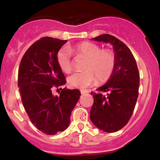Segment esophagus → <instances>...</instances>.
<instances>
[{
  "instance_id": "1",
  "label": "esophagus",
  "mask_w": 160,
  "mask_h": 160,
  "mask_svg": "<svg viewBox=\"0 0 160 160\" xmlns=\"http://www.w3.org/2000/svg\"><path fill=\"white\" fill-rule=\"evenodd\" d=\"M80 92H81L82 95H84V94H86V93H88V91H86V90H80Z\"/></svg>"
}]
</instances>
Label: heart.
I'll list each match as a JSON object with an SVG mask.
<instances>
[{
    "mask_svg": "<svg viewBox=\"0 0 160 160\" xmlns=\"http://www.w3.org/2000/svg\"><path fill=\"white\" fill-rule=\"evenodd\" d=\"M72 51L77 56L84 57L86 61L84 71L74 73L68 78L71 87L86 89L95 82H104L111 77L116 65V57L111 49H102L91 42H82L75 45ZM56 61L62 71L70 73L73 69L71 52L66 47L60 49L56 54Z\"/></svg>",
    "mask_w": 160,
    "mask_h": 160,
    "instance_id": "heart-1",
    "label": "heart"
}]
</instances>
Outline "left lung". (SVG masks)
I'll return each instance as SVG.
<instances>
[{
  "label": "left lung",
  "mask_w": 160,
  "mask_h": 160,
  "mask_svg": "<svg viewBox=\"0 0 160 160\" xmlns=\"http://www.w3.org/2000/svg\"><path fill=\"white\" fill-rule=\"evenodd\" d=\"M92 40L113 46L116 65L107 83L97 89L100 92H91L94 103L90 120L106 132H115L124 127L132 115L138 96V69L131 50L114 36L104 34ZM102 92L107 95H103Z\"/></svg>",
  "instance_id": "8db88e82"
}]
</instances>
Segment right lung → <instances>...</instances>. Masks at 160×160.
Masks as SVG:
<instances>
[{
	"label": "right lung",
	"mask_w": 160,
	"mask_h": 160,
	"mask_svg": "<svg viewBox=\"0 0 160 160\" xmlns=\"http://www.w3.org/2000/svg\"><path fill=\"white\" fill-rule=\"evenodd\" d=\"M67 42L56 38H40L28 49L18 73L22 102L32 122L46 135L62 132L80 96L78 89H62L59 96L53 87L65 85V77L56 61V54ZM61 89V88H60Z\"/></svg>",
	"instance_id": "right-lung-1"
}]
</instances>
